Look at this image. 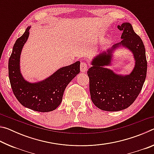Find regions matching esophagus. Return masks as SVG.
<instances>
[{
  "label": "esophagus",
  "instance_id": "esophagus-1",
  "mask_svg": "<svg viewBox=\"0 0 154 154\" xmlns=\"http://www.w3.org/2000/svg\"><path fill=\"white\" fill-rule=\"evenodd\" d=\"M80 69H81V71L83 72L87 71H88V64L86 62H81Z\"/></svg>",
  "mask_w": 154,
  "mask_h": 154
}]
</instances>
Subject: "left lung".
Returning <instances> with one entry per match:
<instances>
[{
	"instance_id": "obj_1",
	"label": "left lung",
	"mask_w": 154,
	"mask_h": 154,
	"mask_svg": "<svg viewBox=\"0 0 154 154\" xmlns=\"http://www.w3.org/2000/svg\"><path fill=\"white\" fill-rule=\"evenodd\" d=\"M118 28L123 31L121 42L96 54L88 71L92 101L98 109L106 111H121L131 105L141 91L147 75L145 49L141 38L128 22ZM122 46L132 52L135 61L128 75L117 74L106 67L111 65L114 51Z\"/></svg>"
}]
</instances>
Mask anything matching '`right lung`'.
<instances>
[{"label":"right lung","instance_id":"1","mask_svg":"<svg viewBox=\"0 0 154 154\" xmlns=\"http://www.w3.org/2000/svg\"><path fill=\"white\" fill-rule=\"evenodd\" d=\"M30 27L17 38L13 48L8 64L10 83L15 96L23 106L35 111L49 112L61 103L65 88L80 72V62L62 67L40 82H28L21 73L20 56Z\"/></svg>","mask_w":154,"mask_h":154}]
</instances>
